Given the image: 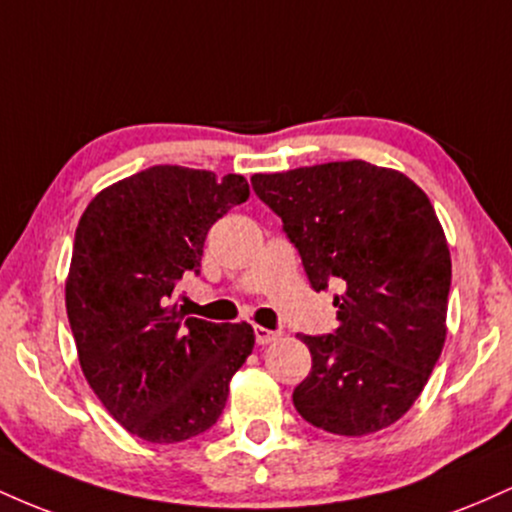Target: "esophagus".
I'll return each mask as SVG.
<instances>
[{"label": "esophagus", "mask_w": 512, "mask_h": 512, "mask_svg": "<svg viewBox=\"0 0 512 512\" xmlns=\"http://www.w3.org/2000/svg\"><path fill=\"white\" fill-rule=\"evenodd\" d=\"M255 339H257V344H260V346H267V344H272V342H276V339H279V332L267 330V327H255Z\"/></svg>", "instance_id": "1"}]
</instances>
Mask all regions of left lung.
<instances>
[{
    "mask_svg": "<svg viewBox=\"0 0 512 512\" xmlns=\"http://www.w3.org/2000/svg\"><path fill=\"white\" fill-rule=\"evenodd\" d=\"M284 221L315 291L332 281L339 327L301 342L313 368L293 390L308 424L368 436L407 414L443 351L450 250L416 182L366 161L252 175Z\"/></svg>",
    "mask_w": 512,
    "mask_h": 512,
    "instance_id": "8db88e82",
    "label": "left lung"
}]
</instances>
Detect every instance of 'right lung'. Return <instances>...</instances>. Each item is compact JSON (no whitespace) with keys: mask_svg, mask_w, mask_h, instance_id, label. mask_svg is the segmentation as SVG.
Masks as SVG:
<instances>
[{"mask_svg":"<svg viewBox=\"0 0 512 512\" xmlns=\"http://www.w3.org/2000/svg\"><path fill=\"white\" fill-rule=\"evenodd\" d=\"M248 197L243 175L154 166L98 192L76 226L64 298L81 370L149 443L214 426L252 354L248 322L216 325L173 303L182 274H199L209 228Z\"/></svg>","mask_w":512,"mask_h":512,"instance_id":"add662e5","label":"right lung"}]
</instances>
